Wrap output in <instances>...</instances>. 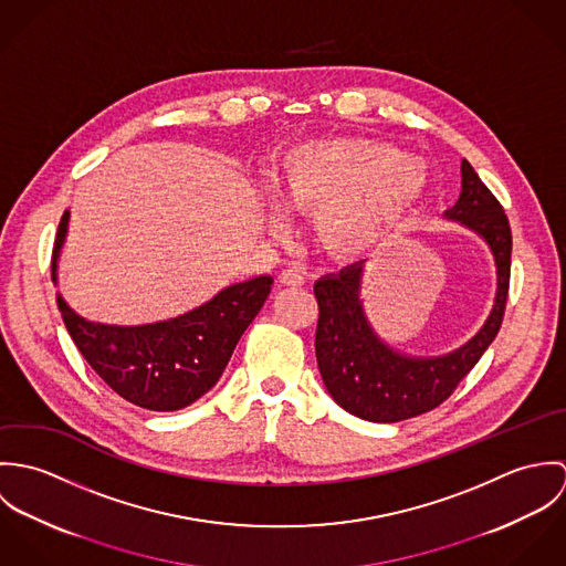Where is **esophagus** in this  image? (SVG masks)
<instances>
[{
  "label": "esophagus",
  "instance_id": "34e87169",
  "mask_svg": "<svg viewBox=\"0 0 566 566\" xmlns=\"http://www.w3.org/2000/svg\"><path fill=\"white\" fill-rule=\"evenodd\" d=\"M279 281H281L285 287H301V285H305V276H303L301 270H296V268L283 270L281 276H279Z\"/></svg>",
  "mask_w": 566,
  "mask_h": 566
}]
</instances>
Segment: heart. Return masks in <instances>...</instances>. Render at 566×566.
<instances>
[{
  "label": "heart",
  "instance_id": "heart-1",
  "mask_svg": "<svg viewBox=\"0 0 566 566\" xmlns=\"http://www.w3.org/2000/svg\"><path fill=\"white\" fill-rule=\"evenodd\" d=\"M405 179L410 180L407 186ZM422 189L420 163L388 142L364 137L296 146L270 174L274 202L283 211L314 216L316 240L335 259L375 248L403 220Z\"/></svg>",
  "mask_w": 566,
  "mask_h": 566
}]
</instances>
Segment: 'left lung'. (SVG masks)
I'll list each match as a JSON object with an SVG mask.
<instances>
[{"mask_svg":"<svg viewBox=\"0 0 566 566\" xmlns=\"http://www.w3.org/2000/svg\"><path fill=\"white\" fill-rule=\"evenodd\" d=\"M478 231L492 248L499 290L484 328L444 357H405L381 344L359 303L361 261L314 285L318 301L316 359L333 401L373 422H399L444 403L496 337L507 305L512 231L494 193L469 161H462V193L447 211Z\"/></svg>","mask_w":566,"mask_h":566,"instance_id":"1","label":"left lung"}]
</instances>
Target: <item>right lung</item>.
I'll list each match as a JSON object with an SVG mask.
<instances>
[{"instance_id":"1","label":"right lung","mask_w":566,"mask_h":566,"mask_svg":"<svg viewBox=\"0 0 566 566\" xmlns=\"http://www.w3.org/2000/svg\"><path fill=\"white\" fill-rule=\"evenodd\" d=\"M67 220L70 211L63 213L54 240L52 279ZM270 287V276H256L222 290L185 316L144 326L88 323L61 296L59 310L82 357L113 392L144 409L174 411L198 401L218 384Z\"/></svg>"}]
</instances>
